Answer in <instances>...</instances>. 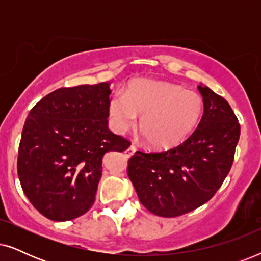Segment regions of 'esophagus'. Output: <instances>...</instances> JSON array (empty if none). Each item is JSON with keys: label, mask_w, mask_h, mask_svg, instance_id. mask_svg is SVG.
<instances>
[{"label": "esophagus", "mask_w": 261, "mask_h": 261, "mask_svg": "<svg viewBox=\"0 0 261 261\" xmlns=\"http://www.w3.org/2000/svg\"><path fill=\"white\" fill-rule=\"evenodd\" d=\"M135 152H137V148H135V146L132 145L127 148V151L124 153H126V156H132V155H134Z\"/></svg>", "instance_id": "obj_1"}]
</instances>
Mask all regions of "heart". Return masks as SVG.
<instances>
[{"label":"heart","mask_w":261,"mask_h":261,"mask_svg":"<svg viewBox=\"0 0 261 261\" xmlns=\"http://www.w3.org/2000/svg\"><path fill=\"white\" fill-rule=\"evenodd\" d=\"M204 103L198 94L180 85L154 80H135L117 92L108 106L113 129L123 134L137 126L152 147L172 148L198 126Z\"/></svg>","instance_id":"b5f03b06"}]
</instances>
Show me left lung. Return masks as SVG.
<instances>
[{"label":"left lung","mask_w":261,"mask_h":261,"mask_svg":"<svg viewBox=\"0 0 261 261\" xmlns=\"http://www.w3.org/2000/svg\"><path fill=\"white\" fill-rule=\"evenodd\" d=\"M204 113L183 144L159 153L138 151L127 173L146 209L163 217L180 216L204 204L229 173L240 124L223 97L198 85Z\"/></svg>","instance_id":"8db88e82"}]
</instances>
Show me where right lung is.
Returning <instances> with one entry per match:
<instances>
[{"instance_id": "obj_1", "label": "right lung", "mask_w": 261, "mask_h": 261, "mask_svg": "<svg viewBox=\"0 0 261 261\" xmlns=\"http://www.w3.org/2000/svg\"><path fill=\"white\" fill-rule=\"evenodd\" d=\"M110 84L60 88L28 114L19 146L17 174L30 202L45 217H80L95 202L108 152L130 142L108 128Z\"/></svg>"}]
</instances>
